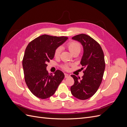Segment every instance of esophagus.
Returning <instances> with one entry per match:
<instances>
[{
	"label": "esophagus",
	"instance_id": "34e87169",
	"mask_svg": "<svg viewBox=\"0 0 127 127\" xmlns=\"http://www.w3.org/2000/svg\"><path fill=\"white\" fill-rule=\"evenodd\" d=\"M69 77H70V75H68L67 74H64V77L65 78H68Z\"/></svg>",
	"mask_w": 127,
	"mask_h": 127
}]
</instances>
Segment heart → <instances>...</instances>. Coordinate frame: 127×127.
Returning <instances> with one entry per match:
<instances>
[{
	"instance_id": "obj_1",
	"label": "heart",
	"mask_w": 127,
	"mask_h": 127,
	"mask_svg": "<svg viewBox=\"0 0 127 127\" xmlns=\"http://www.w3.org/2000/svg\"><path fill=\"white\" fill-rule=\"evenodd\" d=\"M66 47L69 50V51L71 53L72 55H74V53H79L81 50V46L80 44L78 43V42L75 41H71L68 42L67 44ZM61 51V47H58L56 49L54 52V56L56 58L58 57L60 55V53ZM63 69L66 70H68L69 69V66L67 64H64L62 66Z\"/></svg>"
}]
</instances>
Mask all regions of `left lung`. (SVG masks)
<instances>
[{
    "label": "left lung",
    "mask_w": 127,
    "mask_h": 127,
    "mask_svg": "<svg viewBox=\"0 0 127 127\" xmlns=\"http://www.w3.org/2000/svg\"><path fill=\"white\" fill-rule=\"evenodd\" d=\"M72 39L80 42L83 46L80 64L83 67L81 69H84V75L81 80L74 75H71L74 84L70 91L74 96L84 100L92 97L101 85L105 67L104 56L101 45L89 35L80 34Z\"/></svg>",
    "instance_id": "1"
}]
</instances>
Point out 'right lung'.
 Returning <instances> with one entry per match:
<instances>
[{
    "instance_id": "right-lung-1",
    "label": "right lung",
    "mask_w": 127,
    "mask_h": 127,
    "mask_svg": "<svg viewBox=\"0 0 127 127\" xmlns=\"http://www.w3.org/2000/svg\"><path fill=\"white\" fill-rule=\"evenodd\" d=\"M68 39L44 34L31 41L25 49L23 59L25 81L35 96L47 98L55 94L64 77V73L57 70L54 75L49 74L47 63L54 57L55 50Z\"/></svg>"
}]
</instances>
